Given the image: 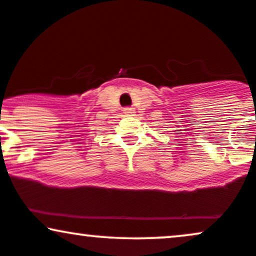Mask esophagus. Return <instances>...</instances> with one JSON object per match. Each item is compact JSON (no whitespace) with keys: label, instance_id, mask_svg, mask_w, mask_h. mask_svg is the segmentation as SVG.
Returning <instances> with one entry per match:
<instances>
[{"label":"esophagus","instance_id":"34e87169","mask_svg":"<svg viewBox=\"0 0 256 256\" xmlns=\"http://www.w3.org/2000/svg\"><path fill=\"white\" fill-rule=\"evenodd\" d=\"M124 113L128 114V116H132V114L134 113V108H124Z\"/></svg>","mask_w":256,"mask_h":256}]
</instances>
